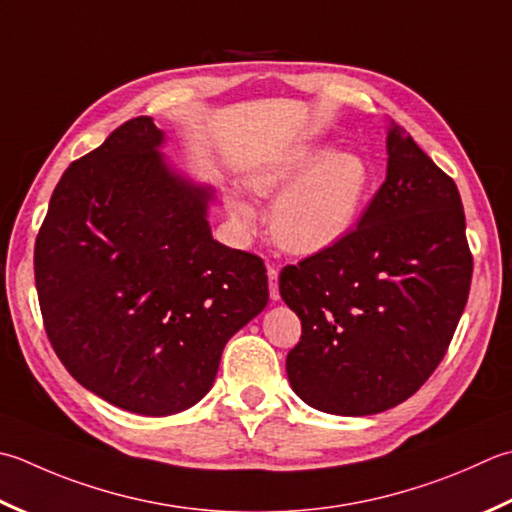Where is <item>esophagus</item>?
<instances>
[{
  "label": "esophagus",
  "mask_w": 512,
  "mask_h": 512,
  "mask_svg": "<svg viewBox=\"0 0 512 512\" xmlns=\"http://www.w3.org/2000/svg\"><path fill=\"white\" fill-rule=\"evenodd\" d=\"M266 275H268V293H270V299H273V302H277V299H279V282H277L279 273H277V268H275V266H268Z\"/></svg>",
  "instance_id": "esophagus-1"
}]
</instances>
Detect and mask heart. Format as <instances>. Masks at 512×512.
Instances as JSON below:
<instances>
[{"label": "heart", "mask_w": 512, "mask_h": 512, "mask_svg": "<svg viewBox=\"0 0 512 512\" xmlns=\"http://www.w3.org/2000/svg\"><path fill=\"white\" fill-rule=\"evenodd\" d=\"M246 184L259 197H273L268 226L275 242L290 253H319L348 235L370 186L366 159L350 150L324 153L310 144H297L268 162L248 170ZM233 222L250 230L255 208L244 197H228Z\"/></svg>", "instance_id": "obj_1"}]
</instances>
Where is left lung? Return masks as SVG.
<instances>
[{
  "mask_svg": "<svg viewBox=\"0 0 512 512\" xmlns=\"http://www.w3.org/2000/svg\"><path fill=\"white\" fill-rule=\"evenodd\" d=\"M386 150V182L357 228L279 275L302 319L288 382L330 415H375L415 395L444 359L473 279L453 179L395 122Z\"/></svg>",
  "mask_w": 512,
  "mask_h": 512,
  "instance_id": "left-lung-1",
  "label": "left lung"
}]
</instances>
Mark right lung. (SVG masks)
Here are the masks:
<instances>
[{
	"instance_id": "right-lung-1",
	"label": "right lung",
	"mask_w": 512,
	"mask_h": 512,
	"mask_svg": "<svg viewBox=\"0 0 512 512\" xmlns=\"http://www.w3.org/2000/svg\"><path fill=\"white\" fill-rule=\"evenodd\" d=\"M164 133L128 119L66 168L35 242L46 335L90 393L137 415L195 406L226 342L268 304L257 255L213 239V188L166 164Z\"/></svg>"
}]
</instances>
